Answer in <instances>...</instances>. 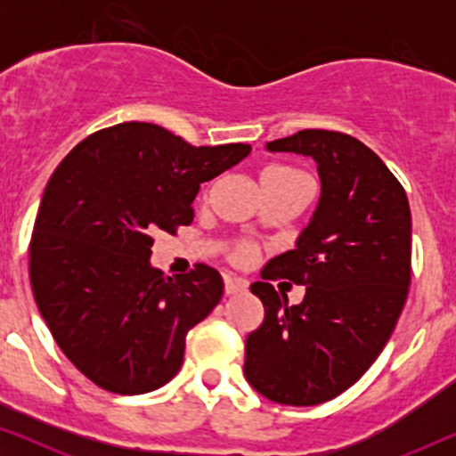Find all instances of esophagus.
I'll list each match as a JSON object with an SVG mask.
<instances>
[{
	"label": "esophagus",
	"instance_id": "esophagus-1",
	"mask_svg": "<svg viewBox=\"0 0 456 456\" xmlns=\"http://www.w3.org/2000/svg\"><path fill=\"white\" fill-rule=\"evenodd\" d=\"M247 280H242V278H226L224 280V292H226L228 297H232V295H242V292L247 290Z\"/></svg>",
	"mask_w": 456,
	"mask_h": 456
}]
</instances>
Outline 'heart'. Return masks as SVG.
<instances>
[{
  "label": "heart",
  "mask_w": 456,
  "mask_h": 456,
  "mask_svg": "<svg viewBox=\"0 0 456 456\" xmlns=\"http://www.w3.org/2000/svg\"><path fill=\"white\" fill-rule=\"evenodd\" d=\"M264 178L292 180V178H305V176L290 166H270V167H265L264 174H261V180ZM253 255H255L253 245H248V242H239V245L230 251V259H232L234 264H247V261L253 259Z\"/></svg>",
  "instance_id": "obj_1"
}]
</instances>
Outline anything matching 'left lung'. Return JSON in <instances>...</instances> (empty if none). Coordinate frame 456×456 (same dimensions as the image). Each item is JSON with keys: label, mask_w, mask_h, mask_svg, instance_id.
<instances>
[{"label": "left lung", "mask_w": 456, "mask_h": 456, "mask_svg": "<svg viewBox=\"0 0 456 456\" xmlns=\"http://www.w3.org/2000/svg\"><path fill=\"white\" fill-rule=\"evenodd\" d=\"M265 147L314 159L322 197L297 247L251 284L265 317L247 338L245 376L273 403L311 407L351 388L395 332L411 284V209L395 174L351 134L307 128ZM278 277L308 286L303 304L288 307L269 284Z\"/></svg>", "instance_id": "left-lung-1"}]
</instances>
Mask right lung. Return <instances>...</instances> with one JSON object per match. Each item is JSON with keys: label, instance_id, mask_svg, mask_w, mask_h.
Masks as SVG:
<instances>
[{"label": "right lung", "instance_id": "add662e5", "mask_svg": "<svg viewBox=\"0 0 456 456\" xmlns=\"http://www.w3.org/2000/svg\"><path fill=\"white\" fill-rule=\"evenodd\" d=\"M251 153L192 147L149 122L97 130L61 159L30 236L33 295L74 367L114 395H145L176 376L192 326L220 303L214 267L164 278L153 236L192 222L201 183Z\"/></svg>", "mask_w": 456, "mask_h": 456}]
</instances>
